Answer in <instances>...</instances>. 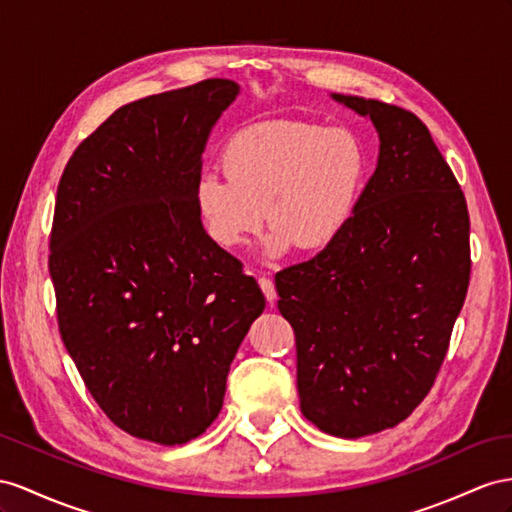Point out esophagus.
Returning <instances> with one entry per match:
<instances>
[{"mask_svg": "<svg viewBox=\"0 0 512 512\" xmlns=\"http://www.w3.org/2000/svg\"><path fill=\"white\" fill-rule=\"evenodd\" d=\"M259 287H261V292H264V296L268 298V303L272 305L274 300H277V290H274L272 279L270 277H261L259 279Z\"/></svg>", "mask_w": 512, "mask_h": 512, "instance_id": "1", "label": "esophagus"}]
</instances>
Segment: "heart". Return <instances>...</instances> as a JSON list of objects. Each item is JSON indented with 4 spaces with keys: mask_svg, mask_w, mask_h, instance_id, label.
<instances>
[{
    "mask_svg": "<svg viewBox=\"0 0 512 512\" xmlns=\"http://www.w3.org/2000/svg\"><path fill=\"white\" fill-rule=\"evenodd\" d=\"M220 162L225 173H203L194 203L209 238L227 251L244 246L266 218L272 253L292 244L320 251L346 229L368 173L355 134L287 119L240 129Z\"/></svg>",
    "mask_w": 512,
    "mask_h": 512,
    "instance_id": "obj_1",
    "label": "heart"
}]
</instances>
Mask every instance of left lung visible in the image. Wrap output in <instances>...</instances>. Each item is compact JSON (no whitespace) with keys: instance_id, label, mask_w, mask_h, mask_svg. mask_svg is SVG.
Here are the masks:
<instances>
[{"instance_id":"obj_1","label":"left lung","mask_w":512,"mask_h":512,"mask_svg":"<svg viewBox=\"0 0 512 512\" xmlns=\"http://www.w3.org/2000/svg\"><path fill=\"white\" fill-rule=\"evenodd\" d=\"M333 97L370 116L381 155L346 229L274 285L296 337L300 411L357 439L400 424L435 385L469 287V212L413 112Z\"/></svg>"}]
</instances>
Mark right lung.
Wrapping results in <instances>:
<instances>
[{"label": "right lung", "instance_id": "obj_1", "mask_svg": "<svg viewBox=\"0 0 512 512\" xmlns=\"http://www.w3.org/2000/svg\"><path fill=\"white\" fill-rule=\"evenodd\" d=\"M238 90L214 77L127 103L80 142L58 183V329L90 396L131 437L203 435L266 307L194 203L209 129Z\"/></svg>", "mask_w": 512, "mask_h": 512}]
</instances>
